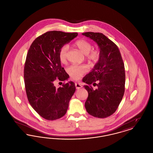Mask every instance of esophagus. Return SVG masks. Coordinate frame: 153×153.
Instances as JSON below:
<instances>
[{"label":"esophagus","instance_id":"esophagus-1","mask_svg":"<svg viewBox=\"0 0 153 153\" xmlns=\"http://www.w3.org/2000/svg\"><path fill=\"white\" fill-rule=\"evenodd\" d=\"M75 86H76V88L77 89H80V88L82 87V85H81V84L80 83H76L75 84Z\"/></svg>","mask_w":153,"mask_h":153}]
</instances>
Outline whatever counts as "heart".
Listing matches in <instances>:
<instances>
[{
    "mask_svg": "<svg viewBox=\"0 0 153 153\" xmlns=\"http://www.w3.org/2000/svg\"><path fill=\"white\" fill-rule=\"evenodd\" d=\"M74 46L86 56L88 60L96 62L100 58V52L97 49H92V44L85 39H79L74 43ZM69 47L65 45L60 49L58 57L59 61L64 63L66 61ZM88 71V66L85 65H73L68 69V72L74 80H79Z\"/></svg>",
    "mask_w": 153,
    "mask_h": 153,
    "instance_id": "obj_1",
    "label": "heart"
}]
</instances>
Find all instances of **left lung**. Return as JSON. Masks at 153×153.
<instances>
[{
  "instance_id": "obj_1",
  "label": "left lung",
  "mask_w": 153,
  "mask_h": 153,
  "mask_svg": "<svg viewBox=\"0 0 153 153\" xmlns=\"http://www.w3.org/2000/svg\"><path fill=\"white\" fill-rule=\"evenodd\" d=\"M82 34L97 44L100 54L94 68L82 79L87 84L84 87L88 93L85 107L93 117H107L116 111L123 96L126 79L123 61L116 44L103 34L87 32ZM91 84L98 88L94 90Z\"/></svg>"
}]
</instances>
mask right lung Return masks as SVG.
<instances>
[{"label":"right lung","instance_id":"obj_1","mask_svg":"<svg viewBox=\"0 0 153 153\" xmlns=\"http://www.w3.org/2000/svg\"><path fill=\"white\" fill-rule=\"evenodd\" d=\"M78 36L77 33L48 31L30 47L24 67L25 89L31 106L44 119L54 120L65 115L76 87L72 81L56 88V79L65 81L69 75L61 66L60 49Z\"/></svg>","mask_w":153,"mask_h":153}]
</instances>
